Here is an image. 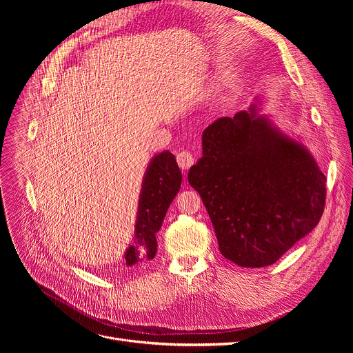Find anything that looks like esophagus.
Returning <instances> with one entry per match:
<instances>
[{"instance_id": "1", "label": "esophagus", "mask_w": 353, "mask_h": 353, "mask_svg": "<svg viewBox=\"0 0 353 353\" xmlns=\"http://www.w3.org/2000/svg\"><path fill=\"white\" fill-rule=\"evenodd\" d=\"M177 163H179V165L181 167L183 170H189L190 167L193 165V163H194V157L189 152H180L177 154Z\"/></svg>"}]
</instances>
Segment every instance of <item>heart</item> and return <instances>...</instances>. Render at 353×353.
I'll list each match as a JSON object with an SVG mask.
<instances>
[{"instance_id":"b5f03b06","label":"heart","mask_w":353,"mask_h":353,"mask_svg":"<svg viewBox=\"0 0 353 353\" xmlns=\"http://www.w3.org/2000/svg\"><path fill=\"white\" fill-rule=\"evenodd\" d=\"M144 127H145V128H147V127H148V124H145V125H144Z\"/></svg>"}]
</instances>
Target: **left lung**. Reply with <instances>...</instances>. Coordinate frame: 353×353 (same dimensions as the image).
<instances>
[{
  "label": "left lung",
  "instance_id": "8db88e82",
  "mask_svg": "<svg viewBox=\"0 0 353 353\" xmlns=\"http://www.w3.org/2000/svg\"><path fill=\"white\" fill-rule=\"evenodd\" d=\"M263 99L221 117L201 134L189 170L220 253L242 268L273 265L309 234L323 213L326 177L299 136L262 114Z\"/></svg>",
  "mask_w": 353,
  "mask_h": 353
}]
</instances>
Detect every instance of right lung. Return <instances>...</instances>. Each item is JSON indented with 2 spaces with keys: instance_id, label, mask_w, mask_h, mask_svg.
Segmentation results:
<instances>
[{
  "instance_id": "obj_1",
  "label": "right lung",
  "mask_w": 353,
  "mask_h": 353,
  "mask_svg": "<svg viewBox=\"0 0 353 353\" xmlns=\"http://www.w3.org/2000/svg\"><path fill=\"white\" fill-rule=\"evenodd\" d=\"M181 179L176 157L169 150L152 157L141 181L133 242L124 252L127 268L143 266L154 259L157 232L167 209L180 190Z\"/></svg>"
}]
</instances>
